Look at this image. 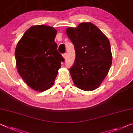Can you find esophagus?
<instances>
[{"mask_svg":"<svg viewBox=\"0 0 133 133\" xmlns=\"http://www.w3.org/2000/svg\"><path fill=\"white\" fill-rule=\"evenodd\" d=\"M63 58H64V59L66 58V57H67V54L66 53H64V54H63Z\"/></svg>","mask_w":133,"mask_h":133,"instance_id":"1","label":"esophagus"}]
</instances>
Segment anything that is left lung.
<instances>
[{
  "instance_id": "left-lung-1",
  "label": "left lung",
  "mask_w": 133,
  "mask_h": 133,
  "mask_svg": "<svg viewBox=\"0 0 133 133\" xmlns=\"http://www.w3.org/2000/svg\"><path fill=\"white\" fill-rule=\"evenodd\" d=\"M67 37L75 46L76 58L70 73L75 85L82 90L98 88L108 75L112 53L108 38L90 22L69 27Z\"/></svg>"
}]
</instances>
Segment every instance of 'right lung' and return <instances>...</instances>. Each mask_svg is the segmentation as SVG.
<instances>
[{"instance_id":"right-lung-1","label":"right lung","mask_w":133,"mask_h":133,"mask_svg":"<svg viewBox=\"0 0 133 133\" xmlns=\"http://www.w3.org/2000/svg\"><path fill=\"white\" fill-rule=\"evenodd\" d=\"M57 31L51 26L29 28L16 45L15 56L19 74L29 87L44 91L53 85L64 62L54 41Z\"/></svg>"}]
</instances>
